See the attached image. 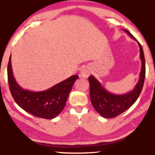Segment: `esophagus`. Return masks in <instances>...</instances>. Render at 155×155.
I'll list each match as a JSON object with an SVG mask.
<instances>
[{
  "instance_id": "esophagus-1",
  "label": "esophagus",
  "mask_w": 155,
  "mask_h": 155,
  "mask_svg": "<svg viewBox=\"0 0 155 155\" xmlns=\"http://www.w3.org/2000/svg\"><path fill=\"white\" fill-rule=\"evenodd\" d=\"M80 74L83 78H87L90 74V70L87 67H84L81 69Z\"/></svg>"
}]
</instances>
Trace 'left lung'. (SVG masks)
<instances>
[{
  "label": "left lung",
  "instance_id": "obj_1",
  "mask_svg": "<svg viewBox=\"0 0 155 155\" xmlns=\"http://www.w3.org/2000/svg\"><path fill=\"white\" fill-rule=\"evenodd\" d=\"M123 31L130 37L137 40L127 30ZM140 49V58L141 61V69L139 74V79L133 90L125 94L116 95L108 92L93 76H89L90 82V95L92 104L99 114L104 118H113L121 114L132 106L139 97L144 82L146 65L143 48L138 41Z\"/></svg>",
  "mask_w": 155,
  "mask_h": 155
}]
</instances>
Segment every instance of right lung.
Listing matches in <instances>:
<instances>
[{"instance_id": "1", "label": "right lung", "mask_w": 155, "mask_h": 155, "mask_svg": "<svg viewBox=\"0 0 155 155\" xmlns=\"http://www.w3.org/2000/svg\"><path fill=\"white\" fill-rule=\"evenodd\" d=\"M11 56L8 64V86L15 102L23 110L40 118H55L65 107L69 93L79 76H70L44 91L34 92L25 90L16 81L12 71Z\"/></svg>"}]
</instances>
